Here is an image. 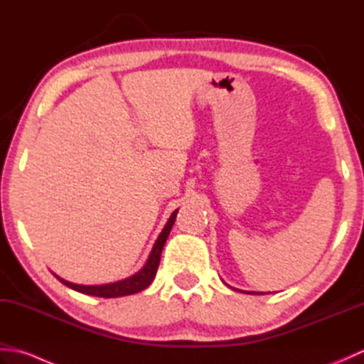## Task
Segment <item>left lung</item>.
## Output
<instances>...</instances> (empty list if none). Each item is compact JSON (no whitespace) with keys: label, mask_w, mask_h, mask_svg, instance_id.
I'll use <instances>...</instances> for the list:
<instances>
[{"label":"left lung","mask_w":364,"mask_h":364,"mask_svg":"<svg viewBox=\"0 0 364 364\" xmlns=\"http://www.w3.org/2000/svg\"><path fill=\"white\" fill-rule=\"evenodd\" d=\"M237 291V289H236ZM242 292H245V294H262V292H250V291H242Z\"/></svg>","instance_id":"8db88e82"}]
</instances>
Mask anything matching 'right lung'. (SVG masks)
<instances>
[{"label": "right lung", "instance_id": "obj_1", "mask_svg": "<svg viewBox=\"0 0 364 364\" xmlns=\"http://www.w3.org/2000/svg\"><path fill=\"white\" fill-rule=\"evenodd\" d=\"M176 213L175 210L170 215V219L167 220L164 230L161 231V235L158 236L156 242L153 245V250L150 253L149 259H146L145 266L136 272L134 275H131L125 280L115 282V283H107V284H97V286H84V284H75L64 280L56 275L58 280L60 283H64L68 288H72L78 292L87 294V296H95V297H105V299H114V297H123V296H129V294H136L139 291H144L145 288H149L150 283L153 282L154 275L158 272V266H159V259H161V252L164 249V244L168 237L170 230H172L175 219H176Z\"/></svg>", "mask_w": 364, "mask_h": 364}]
</instances>
